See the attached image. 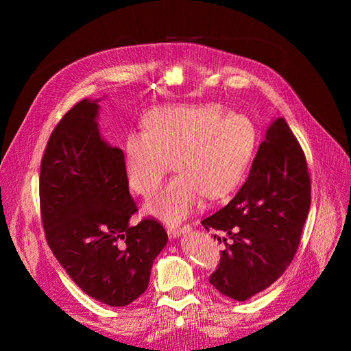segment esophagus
<instances>
[{"label":"esophagus","instance_id":"34e87169","mask_svg":"<svg viewBox=\"0 0 351 351\" xmlns=\"http://www.w3.org/2000/svg\"><path fill=\"white\" fill-rule=\"evenodd\" d=\"M190 230V225H180V226H170L167 228V232L170 237H180L181 234H185Z\"/></svg>","mask_w":351,"mask_h":351}]
</instances>
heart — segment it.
Segmentation results:
<instances>
[{
    "instance_id": "obj_1",
    "label": "heart",
    "mask_w": 351,
    "mask_h": 351,
    "mask_svg": "<svg viewBox=\"0 0 351 351\" xmlns=\"http://www.w3.org/2000/svg\"><path fill=\"white\" fill-rule=\"evenodd\" d=\"M145 130L128 134L123 170L132 191L152 197L175 160L178 173L147 211L176 221L187 217L205 196L217 200L240 184L255 147L249 117L221 114L217 106H182L154 110Z\"/></svg>"
}]
</instances>
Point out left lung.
Segmentation results:
<instances>
[{"mask_svg": "<svg viewBox=\"0 0 351 351\" xmlns=\"http://www.w3.org/2000/svg\"><path fill=\"white\" fill-rule=\"evenodd\" d=\"M309 208L306 156L280 117L268 126L240 191L200 221L206 230L228 235L219 265L210 276L211 285L238 302L270 287L295 256Z\"/></svg>", "mask_w": 351, "mask_h": 351, "instance_id": "left-lung-1", "label": "left lung"}]
</instances>
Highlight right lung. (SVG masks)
I'll return each instance as SVG.
<instances>
[{
  "mask_svg": "<svg viewBox=\"0 0 351 351\" xmlns=\"http://www.w3.org/2000/svg\"><path fill=\"white\" fill-rule=\"evenodd\" d=\"M96 114V101H80L49 136L40 162V217L49 249L71 279L108 306H126L146 291L169 238L154 217L130 225L138 210L123 152L101 138Z\"/></svg>",
  "mask_w": 351,
  "mask_h": 351,
  "instance_id": "right-lung-1",
  "label": "right lung"
}]
</instances>
